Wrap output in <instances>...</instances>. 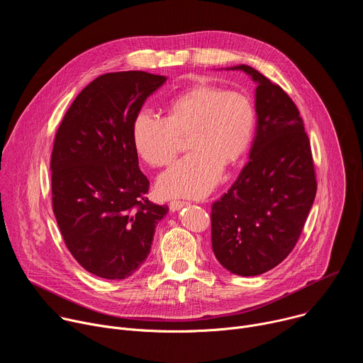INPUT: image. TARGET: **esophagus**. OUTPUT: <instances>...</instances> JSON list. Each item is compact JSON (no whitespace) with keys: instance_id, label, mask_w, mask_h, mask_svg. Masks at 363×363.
Masks as SVG:
<instances>
[{"instance_id":"1","label":"esophagus","mask_w":363,"mask_h":363,"mask_svg":"<svg viewBox=\"0 0 363 363\" xmlns=\"http://www.w3.org/2000/svg\"><path fill=\"white\" fill-rule=\"evenodd\" d=\"M188 202L186 201H171L169 202V208H171V211H178L179 208H182L184 205H186Z\"/></svg>"}]
</instances>
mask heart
<instances>
[{
	"instance_id": "b5f03b06",
	"label": "heart",
	"mask_w": 363,
	"mask_h": 363,
	"mask_svg": "<svg viewBox=\"0 0 363 363\" xmlns=\"http://www.w3.org/2000/svg\"><path fill=\"white\" fill-rule=\"evenodd\" d=\"M254 126L255 109L244 93L201 84L172 99L167 118L140 111L132 139L146 164L164 167L188 135L192 150L161 174L157 189L164 196L201 198L220 182L224 165H234L245 153Z\"/></svg>"
}]
</instances>
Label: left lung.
I'll list each match as a JSON object with an SVG mask.
<instances>
[{
	"label": "left lung",
	"mask_w": 363,
	"mask_h": 363,
	"mask_svg": "<svg viewBox=\"0 0 363 363\" xmlns=\"http://www.w3.org/2000/svg\"><path fill=\"white\" fill-rule=\"evenodd\" d=\"M257 129L250 161L211 206V242L220 264L248 277L263 274L291 252L318 181L308 136L291 97L255 69Z\"/></svg>",
	"instance_id": "left-lung-1"
}]
</instances>
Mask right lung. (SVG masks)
I'll use <instances>...</instances> for the list:
<instances>
[{"label": "right lung", "mask_w": 363, "mask_h": 363, "mask_svg": "<svg viewBox=\"0 0 363 363\" xmlns=\"http://www.w3.org/2000/svg\"><path fill=\"white\" fill-rule=\"evenodd\" d=\"M167 77L106 73L66 112L51 152V201L65 244L89 273L122 280L146 260L155 227L169 211L147 199L132 139L135 116Z\"/></svg>", "instance_id": "obj_1"}]
</instances>
